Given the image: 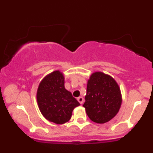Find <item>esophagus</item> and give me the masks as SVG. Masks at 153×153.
<instances>
[{
  "label": "esophagus",
  "mask_w": 153,
  "mask_h": 153,
  "mask_svg": "<svg viewBox=\"0 0 153 153\" xmlns=\"http://www.w3.org/2000/svg\"><path fill=\"white\" fill-rule=\"evenodd\" d=\"M78 102L80 103V104H82V103H83L84 99H83V98L82 97V96H80V97L78 98Z\"/></svg>",
  "instance_id": "obj_1"
}]
</instances>
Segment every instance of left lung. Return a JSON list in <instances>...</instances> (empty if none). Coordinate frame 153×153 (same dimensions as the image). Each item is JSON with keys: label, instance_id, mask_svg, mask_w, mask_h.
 Here are the masks:
<instances>
[{"label": "left lung", "instance_id": "obj_1", "mask_svg": "<svg viewBox=\"0 0 153 153\" xmlns=\"http://www.w3.org/2000/svg\"><path fill=\"white\" fill-rule=\"evenodd\" d=\"M85 107L91 120L108 122L117 115L122 104V94L116 80L110 75L96 72L88 80Z\"/></svg>", "mask_w": 153, "mask_h": 153}]
</instances>
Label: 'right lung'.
<instances>
[{
    "mask_svg": "<svg viewBox=\"0 0 153 153\" xmlns=\"http://www.w3.org/2000/svg\"><path fill=\"white\" fill-rule=\"evenodd\" d=\"M36 100L42 114L57 124L68 122L80 103L65 88L64 75L55 71L43 78L39 85Z\"/></svg>",
    "mask_w": 153,
    "mask_h": 153,
    "instance_id": "add662e5",
    "label": "right lung"
}]
</instances>
